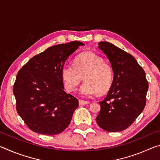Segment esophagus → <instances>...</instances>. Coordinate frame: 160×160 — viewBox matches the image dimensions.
<instances>
[{
	"instance_id": "esophagus-1",
	"label": "esophagus",
	"mask_w": 160,
	"mask_h": 160,
	"mask_svg": "<svg viewBox=\"0 0 160 160\" xmlns=\"http://www.w3.org/2000/svg\"><path fill=\"white\" fill-rule=\"evenodd\" d=\"M90 104V102H87V101H84V100H79V104L80 105H85V104Z\"/></svg>"
}]
</instances>
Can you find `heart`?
Wrapping results in <instances>:
<instances>
[{
	"mask_svg": "<svg viewBox=\"0 0 160 160\" xmlns=\"http://www.w3.org/2000/svg\"><path fill=\"white\" fill-rule=\"evenodd\" d=\"M65 88L68 92H74L82 82L80 94L92 97L99 92L103 94L109 90L113 82V70L109 64L95 53L86 52L78 55L74 65L66 63L61 70Z\"/></svg>",
	"mask_w": 160,
	"mask_h": 160,
	"instance_id": "b5f03b06",
	"label": "heart"
}]
</instances>
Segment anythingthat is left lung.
Segmentation results:
<instances>
[{
    "instance_id": "left-lung-1",
    "label": "left lung",
    "mask_w": 160,
    "mask_h": 160,
    "mask_svg": "<svg viewBox=\"0 0 160 160\" xmlns=\"http://www.w3.org/2000/svg\"><path fill=\"white\" fill-rule=\"evenodd\" d=\"M113 72L107 95L99 102L101 110L96 121L108 132H118L131 125L144 109L148 82L145 72L133 56L109 42L98 43Z\"/></svg>"
}]
</instances>
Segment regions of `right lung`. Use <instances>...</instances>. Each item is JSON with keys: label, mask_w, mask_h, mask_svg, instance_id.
<instances>
[{"label": "right lung", "mask_w": 160, "mask_h": 160, "mask_svg": "<svg viewBox=\"0 0 160 160\" xmlns=\"http://www.w3.org/2000/svg\"><path fill=\"white\" fill-rule=\"evenodd\" d=\"M84 45L71 42L53 46L32 57L19 70L13 86L16 109L32 131L53 135L68 126L79 104L78 99L64 91L62 67Z\"/></svg>", "instance_id": "right-lung-1"}]
</instances>
